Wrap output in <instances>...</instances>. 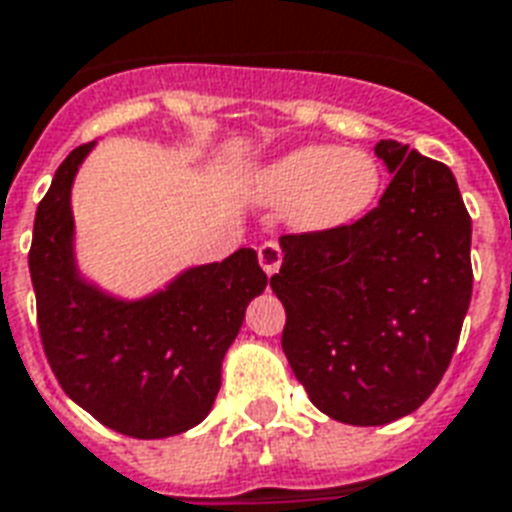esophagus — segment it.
I'll return each mask as SVG.
<instances>
[{
    "label": "esophagus",
    "instance_id": "obj_1",
    "mask_svg": "<svg viewBox=\"0 0 512 512\" xmlns=\"http://www.w3.org/2000/svg\"><path fill=\"white\" fill-rule=\"evenodd\" d=\"M257 257H260V265H263V271L268 273V276H273V273L279 271L281 265V247L276 244V241H265V244H260V249H257Z\"/></svg>",
    "mask_w": 512,
    "mask_h": 512
}]
</instances>
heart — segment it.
<instances>
[{
	"label": "heart",
	"instance_id": "b5f03b06",
	"mask_svg": "<svg viewBox=\"0 0 512 512\" xmlns=\"http://www.w3.org/2000/svg\"><path fill=\"white\" fill-rule=\"evenodd\" d=\"M380 164L366 151L340 146H303L260 170L257 193L292 201L289 220L297 231L327 233L356 223L380 193Z\"/></svg>",
	"mask_w": 512,
	"mask_h": 512
}]
</instances>
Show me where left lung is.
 <instances>
[{"instance_id":"left-lung-1","label":"left lung","mask_w":512,"mask_h":512,"mask_svg":"<svg viewBox=\"0 0 512 512\" xmlns=\"http://www.w3.org/2000/svg\"><path fill=\"white\" fill-rule=\"evenodd\" d=\"M374 154L393 175L380 204L337 231L281 236L271 276L292 372L316 409L361 428L412 414L436 390L473 292L452 170L396 140Z\"/></svg>"}]
</instances>
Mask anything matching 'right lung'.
I'll return each mask as SVG.
<instances>
[{
	"label": "right lung",
	"instance_id": "right-lung-1",
	"mask_svg": "<svg viewBox=\"0 0 512 512\" xmlns=\"http://www.w3.org/2000/svg\"><path fill=\"white\" fill-rule=\"evenodd\" d=\"M95 143L74 148L39 201L28 271L44 353L60 388L106 428L167 438L215 404L225 350L268 284L255 249L193 265L154 295L124 300L79 273L71 185Z\"/></svg>",
	"mask_w": 512,
	"mask_h": 512
}]
</instances>
